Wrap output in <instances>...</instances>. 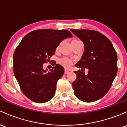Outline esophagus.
Listing matches in <instances>:
<instances>
[{
	"label": "esophagus",
	"mask_w": 127,
	"mask_h": 127,
	"mask_svg": "<svg viewBox=\"0 0 127 127\" xmlns=\"http://www.w3.org/2000/svg\"><path fill=\"white\" fill-rule=\"evenodd\" d=\"M69 71L68 70V69H65V74H66L69 73Z\"/></svg>",
	"instance_id": "obj_1"
}]
</instances>
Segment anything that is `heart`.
<instances>
[{
    "label": "heart",
    "instance_id": "heart-1",
    "mask_svg": "<svg viewBox=\"0 0 127 127\" xmlns=\"http://www.w3.org/2000/svg\"><path fill=\"white\" fill-rule=\"evenodd\" d=\"M59 62L61 65H62L64 66H65V67L66 68L70 67L71 65H72V62H71V61L65 58L61 59L59 61Z\"/></svg>",
    "mask_w": 127,
    "mask_h": 127
}]
</instances>
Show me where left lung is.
<instances>
[{"instance_id":"1","label":"left lung","mask_w":127,"mask_h":127,"mask_svg":"<svg viewBox=\"0 0 127 127\" xmlns=\"http://www.w3.org/2000/svg\"><path fill=\"white\" fill-rule=\"evenodd\" d=\"M71 31L83 42L85 48L75 66L88 69L87 75L84 71L74 72L77 79L72 83L74 93L82 101H95L107 93L117 74V54L110 41L97 31Z\"/></svg>"}]
</instances>
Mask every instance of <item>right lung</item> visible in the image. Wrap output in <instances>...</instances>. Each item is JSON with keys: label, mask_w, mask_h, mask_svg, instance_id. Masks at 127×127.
Instances as JSON below:
<instances>
[{"label": "right lung", "mask_w": 127, "mask_h": 127, "mask_svg": "<svg viewBox=\"0 0 127 127\" xmlns=\"http://www.w3.org/2000/svg\"><path fill=\"white\" fill-rule=\"evenodd\" d=\"M72 36L67 30H36L27 34L16 48L14 73L22 92L31 100L44 103L54 96L64 68L57 64L47 71L43 64L50 61L61 41Z\"/></svg>", "instance_id": "1"}]
</instances>
